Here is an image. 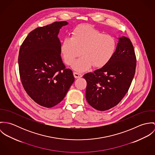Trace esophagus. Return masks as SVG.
I'll use <instances>...</instances> for the list:
<instances>
[{
	"label": "esophagus",
	"mask_w": 155,
	"mask_h": 155,
	"mask_svg": "<svg viewBox=\"0 0 155 155\" xmlns=\"http://www.w3.org/2000/svg\"><path fill=\"white\" fill-rule=\"evenodd\" d=\"M73 75H74V77L76 78V79H78V78H81L82 77V75L81 74H79L78 73H76V72H74L73 73Z\"/></svg>",
	"instance_id": "34e87169"
}]
</instances>
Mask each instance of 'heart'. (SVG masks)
I'll return each instance as SVG.
<instances>
[{
	"instance_id": "b5f03b06",
	"label": "heart",
	"mask_w": 155,
	"mask_h": 155,
	"mask_svg": "<svg viewBox=\"0 0 155 155\" xmlns=\"http://www.w3.org/2000/svg\"><path fill=\"white\" fill-rule=\"evenodd\" d=\"M116 48L115 39L111 35L88 24L76 27L71 37H66L60 46V52L64 63L71 65L81 53L72 67L79 72L106 66L113 57Z\"/></svg>"
}]
</instances>
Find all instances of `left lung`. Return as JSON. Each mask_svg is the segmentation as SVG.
Returning <instances> with one entry per match:
<instances>
[{"label":"left lung","mask_w":155,"mask_h":155,"mask_svg":"<svg viewBox=\"0 0 155 155\" xmlns=\"http://www.w3.org/2000/svg\"><path fill=\"white\" fill-rule=\"evenodd\" d=\"M136 57L132 42L119 38L114 55L106 66L84 75L87 82L86 99L97 110H107L116 106L130 87L135 72Z\"/></svg>","instance_id":"1"}]
</instances>
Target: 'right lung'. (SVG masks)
<instances>
[{
    "label": "right lung",
    "instance_id": "right-lung-1",
    "mask_svg": "<svg viewBox=\"0 0 155 155\" xmlns=\"http://www.w3.org/2000/svg\"><path fill=\"white\" fill-rule=\"evenodd\" d=\"M67 21L54 22L31 31L20 49L18 66L22 86L38 104L47 108L60 103L74 81L61 57L58 35Z\"/></svg>",
    "mask_w": 155,
    "mask_h": 155
}]
</instances>
